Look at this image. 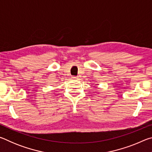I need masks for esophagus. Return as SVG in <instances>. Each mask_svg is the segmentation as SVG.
I'll use <instances>...</instances> for the list:
<instances>
[{"instance_id":"1","label":"esophagus","mask_w":152,"mask_h":152,"mask_svg":"<svg viewBox=\"0 0 152 152\" xmlns=\"http://www.w3.org/2000/svg\"><path fill=\"white\" fill-rule=\"evenodd\" d=\"M72 79L73 80H78V77H76V76H73L72 77Z\"/></svg>"}]
</instances>
